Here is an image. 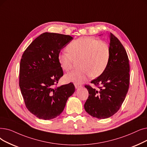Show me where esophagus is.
Instances as JSON below:
<instances>
[{"instance_id": "1", "label": "esophagus", "mask_w": 147, "mask_h": 147, "mask_svg": "<svg viewBox=\"0 0 147 147\" xmlns=\"http://www.w3.org/2000/svg\"><path fill=\"white\" fill-rule=\"evenodd\" d=\"M74 86H75V88L76 89H78V88H80L82 87V85L81 84H74Z\"/></svg>"}]
</instances>
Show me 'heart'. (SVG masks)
<instances>
[{
  "mask_svg": "<svg viewBox=\"0 0 147 147\" xmlns=\"http://www.w3.org/2000/svg\"><path fill=\"white\" fill-rule=\"evenodd\" d=\"M67 50L58 55V62L63 71H68L72 68L74 61L79 60L78 65L80 68L64 77L67 82L77 84L84 82L89 76L92 78L98 77L105 71L110 60L109 46L92 37L78 38L68 44Z\"/></svg>",
  "mask_w": 147,
  "mask_h": 147,
  "instance_id": "obj_1",
  "label": "heart"
}]
</instances>
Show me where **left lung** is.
Wrapping results in <instances>:
<instances>
[{"label": "left lung", "instance_id": "obj_1", "mask_svg": "<svg viewBox=\"0 0 147 147\" xmlns=\"http://www.w3.org/2000/svg\"><path fill=\"white\" fill-rule=\"evenodd\" d=\"M111 57L103 73L91 83L98 89L86 85L89 96L84 105L93 117L105 119L116 113L129 90L130 65L126 51L118 38L110 34Z\"/></svg>", "mask_w": 147, "mask_h": 147}]
</instances>
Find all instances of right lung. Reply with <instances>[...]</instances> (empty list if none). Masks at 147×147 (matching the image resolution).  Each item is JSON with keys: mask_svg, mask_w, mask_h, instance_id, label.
I'll return each mask as SVG.
<instances>
[{"mask_svg": "<svg viewBox=\"0 0 147 147\" xmlns=\"http://www.w3.org/2000/svg\"><path fill=\"white\" fill-rule=\"evenodd\" d=\"M73 39L69 35L43 33L22 55L19 86L27 109L38 118L49 120L59 116L75 91L73 83L56 86L63 74L58 56Z\"/></svg>", "mask_w": 147, "mask_h": 147, "instance_id": "right-lung-1", "label": "right lung"}]
</instances>
